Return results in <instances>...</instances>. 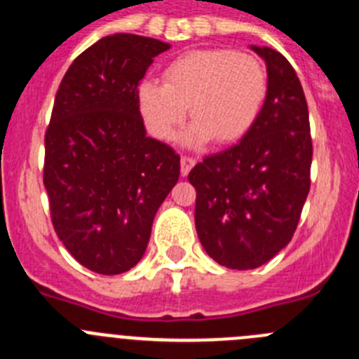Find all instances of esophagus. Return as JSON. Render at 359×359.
Returning a JSON list of instances; mask_svg holds the SVG:
<instances>
[{"instance_id":"obj_1","label":"esophagus","mask_w":359,"mask_h":359,"mask_svg":"<svg viewBox=\"0 0 359 359\" xmlns=\"http://www.w3.org/2000/svg\"><path fill=\"white\" fill-rule=\"evenodd\" d=\"M180 163H182V176H187V174L190 172V169H192V167L196 165V158L182 156Z\"/></svg>"}]
</instances>
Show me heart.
<instances>
[{
  "instance_id": "1",
  "label": "heart",
  "mask_w": 359,
  "mask_h": 359,
  "mask_svg": "<svg viewBox=\"0 0 359 359\" xmlns=\"http://www.w3.org/2000/svg\"><path fill=\"white\" fill-rule=\"evenodd\" d=\"M267 94V69L258 57L229 48L197 49L167 64L163 83H140L139 108L151 133L169 140L185 121L190 104L196 119L185 142L201 146L215 137L226 144L251 130Z\"/></svg>"
}]
</instances>
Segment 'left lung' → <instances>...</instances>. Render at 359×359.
<instances>
[{
    "instance_id": "obj_1",
    "label": "left lung",
    "mask_w": 359,
    "mask_h": 359,
    "mask_svg": "<svg viewBox=\"0 0 359 359\" xmlns=\"http://www.w3.org/2000/svg\"><path fill=\"white\" fill-rule=\"evenodd\" d=\"M267 64L262 114L238 144L210 154L189 174L196 229L205 251L236 271L274 258L297 229L310 192L313 146L301 81L290 62L252 46Z\"/></svg>"
}]
</instances>
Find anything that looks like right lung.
<instances>
[{"label": "right lung", "mask_w": 359, "mask_h": 359, "mask_svg": "<svg viewBox=\"0 0 359 359\" xmlns=\"http://www.w3.org/2000/svg\"><path fill=\"white\" fill-rule=\"evenodd\" d=\"M170 46L131 34L100 39L65 72L46 130L53 228L88 271L114 276L144 256L180 154L146 135L139 83Z\"/></svg>", "instance_id": "add662e5"}]
</instances>
